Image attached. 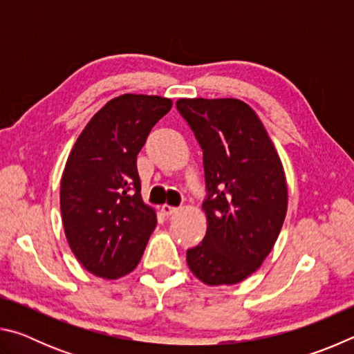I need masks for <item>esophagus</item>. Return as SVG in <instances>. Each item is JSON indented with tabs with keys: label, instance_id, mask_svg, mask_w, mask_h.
I'll list each match as a JSON object with an SVG mask.
<instances>
[{
	"label": "esophagus",
	"instance_id": "1",
	"mask_svg": "<svg viewBox=\"0 0 354 354\" xmlns=\"http://www.w3.org/2000/svg\"><path fill=\"white\" fill-rule=\"evenodd\" d=\"M160 209H162V214L167 215V217H170V215L178 212V207L170 206V205H162V207H160Z\"/></svg>",
	"mask_w": 354,
	"mask_h": 354
}]
</instances>
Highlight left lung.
<instances>
[{"mask_svg": "<svg viewBox=\"0 0 354 354\" xmlns=\"http://www.w3.org/2000/svg\"><path fill=\"white\" fill-rule=\"evenodd\" d=\"M203 149L206 236L187 250L192 273L207 286L237 284L261 267L283 227V164L259 117L241 100H178Z\"/></svg>", "mask_w": 354, "mask_h": 354, "instance_id": "1", "label": "left lung"}]
</instances>
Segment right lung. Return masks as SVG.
<instances>
[{
    "mask_svg": "<svg viewBox=\"0 0 354 354\" xmlns=\"http://www.w3.org/2000/svg\"><path fill=\"white\" fill-rule=\"evenodd\" d=\"M171 100L127 93L111 100L77 137L61 181L65 236L82 267L117 279L133 272L154 231L140 195L137 154Z\"/></svg>",
    "mask_w": 354,
    "mask_h": 354,
    "instance_id": "add662e5",
    "label": "right lung"
}]
</instances>
